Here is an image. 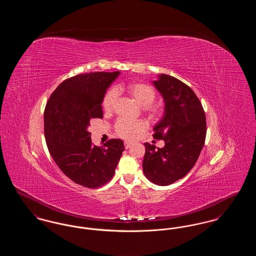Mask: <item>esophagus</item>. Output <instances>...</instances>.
I'll return each mask as SVG.
<instances>
[{"label": "esophagus", "instance_id": "34e87169", "mask_svg": "<svg viewBox=\"0 0 256 256\" xmlns=\"http://www.w3.org/2000/svg\"><path fill=\"white\" fill-rule=\"evenodd\" d=\"M132 146V143H128V142H124V148L128 150L130 148V146Z\"/></svg>", "mask_w": 256, "mask_h": 256}]
</instances>
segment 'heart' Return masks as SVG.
I'll return each instance as SVG.
<instances>
[{
  "instance_id": "1",
  "label": "heart",
  "mask_w": 256,
  "mask_h": 256,
  "mask_svg": "<svg viewBox=\"0 0 256 256\" xmlns=\"http://www.w3.org/2000/svg\"><path fill=\"white\" fill-rule=\"evenodd\" d=\"M120 87L115 90L111 89L106 92L102 100V108L106 112H110L114 108L117 102V92ZM126 92L142 106L152 118H158L162 114V108L152 104L156 93L154 88L144 82H134L126 87ZM146 124L143 121H130L126 119H119L115 124V132L124 139H134L137 135L145 132Z\"/></svg>"
}]
</instances>
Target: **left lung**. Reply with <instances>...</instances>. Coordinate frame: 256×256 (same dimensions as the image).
<instances>
[{"label":"left lung","mask_w":256,"mask_h":256,"mask_svg":"<svg viewBox=\"0 0 256 256\" xmlns=\"http://www.w3.org/2000/svg\"><path fill=\"white\" fill-rule=\"evenodd\" d=\"M154 84L164 98L165 112L152 136L164 140L165 146L156 150L144 144L143 172L150 182L166 186L194 167L206 142V118L195 92L182 80L161 74Z\"/></svg>","instance_id":"obj_1"}]
</instances>
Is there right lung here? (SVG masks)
Masks as SVG:
<instances>
[{"instance_id":"right-lung-1","label":"right lung","mask_w":256,"mask_h":256,"mask_svg":"<svg viewBox=\"0 0 256 256\" xmlns=\"http://www.w3.org/2000/svg\"><path fill=\"white\" fill-rule=\"evenodd\" d=\"M120 72L80 74L61 82L44 111V134L50 154L62 172L76 184L98 188L108 182L124 150L120 139L92 145L87 128L102 118V102Z\"/></svg>"}]
</instances>
